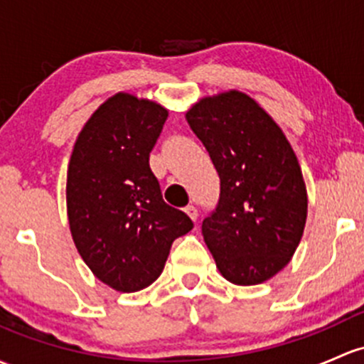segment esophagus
I'll list each match as a JSON object with an SVG mask.
<instances>
[{
  "label": "esophagus",
  "instance_id": "esophagus-1",
  "mask_svg": "<svg viewBox=\"0 0 364 364\" xmlns=\"http://www.w3.org/2000/svg\"><path fill=\"white\" fill-rule=\"evenodd\" d=\"M185 213L188 214L190 220H192V221H197V218H198V211H197V209L193 208V205H188V208L185 209Z\"/></svg>",
  "mask_w": 364,
  "mask_h": 364
}]
</instances>
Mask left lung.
Segmentation results:
<instances>
[{"instance_id": "8db88e82", "label": "left lung", "mask_w": 364, "mask_h": 364, "mask_svg": "<svg viewBox=\"0 0 364 364\" xmlns=\"http://www.w3.org/2000/svg\"><path fill=\"white\" fill-rule=\"evenodd\" d=\"M221 179L202 235L218 270L237 286L272 279L291 262L307 221V186L288 137L258 101L230 89L186 112Z\"/></svg>"}]
</instances>
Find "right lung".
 Masks as SVG:
<instances>
[{
	"mask_svg": "<svg viewBox=\"0 0 364 364\" xmlns=\"http://www.w3.org/2000/svg\"><path fill=\"white\" fill-rule=\"evenodd\" d=\"M169 112L117 92L80 131L68 166L70 232L92 274L120 293L148 288L162 274L174 239L193 228L164 202L150 169Z\"/></svg>",
	"mask_w": 364,
	"mask_h": 364,
	"instance_id": "add662e5",
	"label": "right lung"
}]
</instances>
